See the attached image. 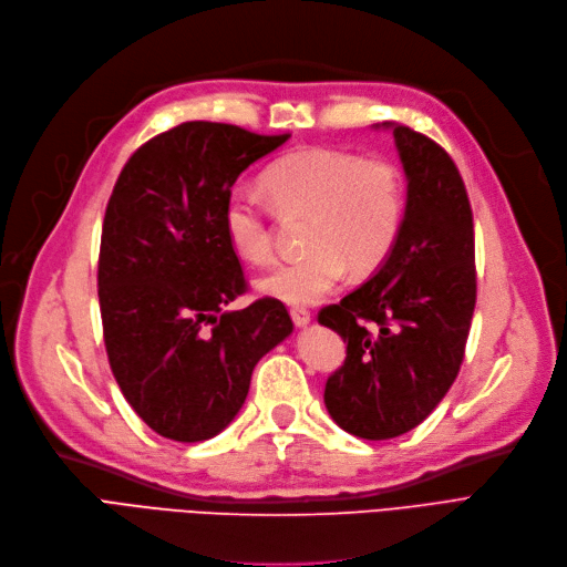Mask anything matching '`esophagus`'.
I'll return each mask as SVG.
<instances>
[{"label": "esophagus", "instance_id": "1", "mask_svg": "<svg viewBox=\"0 0 567 567\" xmlns=\"http://www.w3.org/2000/svg\"><path fill=\"white\" fill-rule=\"evenodd\" d=\"M289 315H291L293 324H297V327H306V324H310V310H306V308H291V310H289Z\"/></svg>", "mask_w": 567, "mask_h": 567}]
</instances>
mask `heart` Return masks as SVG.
<instances>
[{
	"instance_id": "1",
	"label": "heart",
	"mask_w": 567,
	"mask_h": 567,
	"mask_svg": "<svg viewBox=\"0 0 567 567\" xmlns=\"http://www.w3.org/2000/svg\"><path fill=\"white\" fill-rule=\"evenodd\" d=\"M261 185L282 215H308L306 257L268 270L257 287L285 303H315L333 291L352 264L378 268L399 240L405 183L396 164L338 147H301L268 164ZM231 248L250 264L274 257L266 213L252 194L234 189L223 210Z\"/></svg>"
}]
</instances>
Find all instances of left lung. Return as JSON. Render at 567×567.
<instances>
[{"label": "left lung", "instance_id": "8db88e82", "mask_svg": "<svg viewBox=\"0 0 567 567\" xmlns=\"http://www.w3.org/2000/svg\"><path fill=\"white\" fill-rule=\"evenodd\" d=\"M375 127L393 132L403 162V227L378 274L317 319L348 340L324 389L333 422L363 440H389L420 426L454 384L477 276L473 210L452 157L405 125Z\"/></svg>", "mask_w": 567, "mask_h": 567}]
</instances>
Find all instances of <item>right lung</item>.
<instances>
[{"mask_svg": "<svg viewBox=\"0 0 567 567\" xmlns=\"http://www.w3.org/2000/svg\"><path fill=\"white\" fill-rule=\"evenodd\" d=\"M287 138L183 122L143 143L113 187L96 274L106 354L122 396L162 437L202 442L227 429L257 361L293 329L270 297L225 310L248 289L225 202Z\"/></svg>", "mask_w": 567, "mask_h": 567, "instance_id": "right-lung-1", "label": "right lung"}]
</instances>
